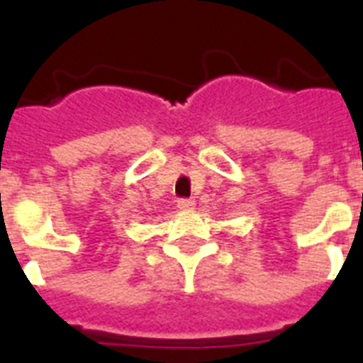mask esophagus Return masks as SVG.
Masks as SVG:
<instances>
[{"label": "esophagus", "mask_w": 363, "mask_h": 363, "mask_svg": "<svg viewBox=\"0 0 363 363\" xmlns=\"http://www.w3.org/2000/svg\"><path fill=\"white\" fill-rule=\"evenodd\" d=\"M177 207L181 211H192L194 207H196V203H194L192 199H179V201H177Z\"/></svg>", "instance_id": "1"}]
</instances>
